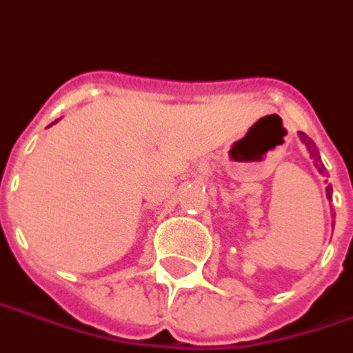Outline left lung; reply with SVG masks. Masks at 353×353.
Returning <instances> with one entry per match:
<instances>
[{
    "instance_id": "obj_1",
    "label": "left lung",
    "mask_w": 353,
    "mask_h": 353,
    "mask_svg": "<svg viewBox=\"0 0 353 353\" xmlns=\"http://www.w3.org/2000/svg\"><path fill=\"white\" fill-rule=\"evenodd\" d=\"M299 138H301V141L305 143V148H307V151L311 153V157L314 159V167L319 169V172L323 174L325 172V165H323V161H321V155H319V149H316V145H314V141L307 134H303V132H299ZM326 198H332V186L328 184L326 186Z\"/></svg>"
}]
</instances>
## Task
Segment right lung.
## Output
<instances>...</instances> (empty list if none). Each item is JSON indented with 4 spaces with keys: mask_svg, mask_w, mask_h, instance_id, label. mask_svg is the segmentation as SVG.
Here are the masks:
<instances>
[{
    "mask_svg": "<svg viewBox=\"0 0 353 353\" xmlns=\"http://www.w3.org/2000/svg\"><path fill=\"white\" fill-rule=\"evenodd\" d=\"M56 122H58V120H56Z\"/></svg>",
    "mask_w": 353,
    "mask_h": 353,
    "instance_id": "right-lung-1",
    "label": "right lung"
}]
</instances>
